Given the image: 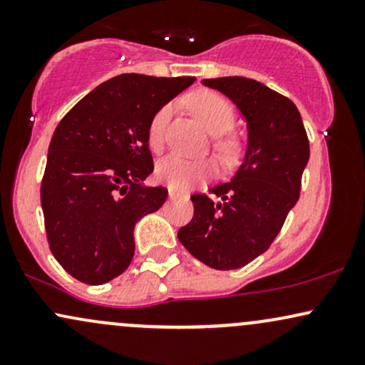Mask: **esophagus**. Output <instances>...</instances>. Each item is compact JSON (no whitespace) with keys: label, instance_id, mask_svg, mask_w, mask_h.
<instances>
[{"label":"esophagus","instance_id":"esophagus-1","mask_svg":"<svg viewBox=\"0 0 365 365\" xmlns=\"http://www.w3.org/2000/svg\"><path fill=\"white\" fill-rule=\"evenodd\" d=\"M168 195H170V199H171V200H173V199H178V197H180L178 192L171 190V188H170V190H168Z\"/></svg>","mask_w":365,"mask_h":365}]
</instances>
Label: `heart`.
Segmentation results:
<instances>
[{
    "label": "heart",
    "instance_id": "1",
    "mask_svg": "<svg viewBox=\"0 0 365 365\" xmlns=\"http://www.w3.org/2000/svg\"><path fill=\"white\" fill-rule=\"evenodd\" d=\"M187 104L192 113L204 123V127L212 133V149L226 165H232L240 158L244 150V142L237 133L230 132L237 123V110L225 96L215 91L202 89L192 92L187 98ZM171 115V106L165 104L154 113L148 127V142L153 150L161 149L165 142L166 127ZM212 163L192 161L182 156H168L158 165L156 175L163 183L175 190H185L200 178H206L212 173Z\"/></svg>",
    "mask_w": 365,
    "mask_h": 365
}]
</instances>
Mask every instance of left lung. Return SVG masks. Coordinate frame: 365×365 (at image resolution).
Wrapping results in <instances>:
<instances>
[{
  "label": "left lung",
  "mask_w": 365,
  "mask_h": 365,
  "mask_svg": "<svg viewBox=\"0 0 365 365\" xmlns=\"http://www.w3.org/2000/svg\"><path fill=\"white\" fill-rule=\"evenodd\" d=\"M204 86L228 96L244 113L249 149L228 182L194 194V217L178 230L183 247L212 269L244 267L274 242L300 197L309 161L302 116L290 99L245 77L204 78Z\"/></svg>",
  "instance_id": "obj_1"
}]
</instances>
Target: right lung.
<instances>
[{
    "mask_svg": "<svg viewBox=\"0 0 365 365\" xmlns=\"http://www.w3.org/2000/svg\"><path fill=\"white\" fill-rule=\"evenodd\" d=\"M195 77L123 73L103 82L63 116L41 182L49 249L78 282L103 284L130 266L133 228L165 204V187H142L154 170L153 115Z\"/></svg>",
    "mask_w": 365,
    "mask_h": 365,
    "instance_id": "right-lung-1",
    "label": "right lung"
}]
</instances>
